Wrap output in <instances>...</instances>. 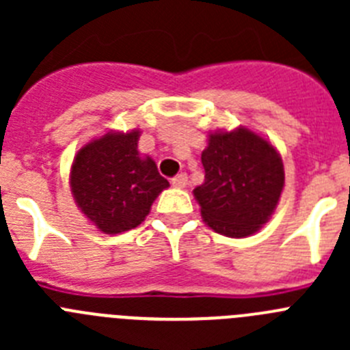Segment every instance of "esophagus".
I'll list each match as a JSON object with an SVG mask.
<instances>
[{
  "label": "esophagus",
  "mask_w": 350,
  "mask_h": 350,
  "mask_svg": "<svg viewBox=\"0 0 350 350\" xmlns=\"http://www.w3.org/2000/svg\"><path fill=\"white\" fill-rule=\"evenodd\" d=\"M172 185L173 187H178V189L185 187V185H187V175H185V173H180V175H177V177H173Z\"/></svg>",
  "instance_id": "obj_1"
}]
</instances>
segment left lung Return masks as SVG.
Returning <instances> with one entry per match:
<instances>
[{
    "instance_id": "obj_1",
    "label": "left lung",
    "mask_w": 350,
    "mask_h": 350,
    "mask_svg": "<svg viewBox=\"0 0 350 350\" xmlns=\"http://www.w3.org/2000/svg\"><path fill=\"white\" fill-rule=\"evenodd\" d=\"M205 182L193 191L215 233L243 238L271 217L284 189L277 148L247 128L215 131L202 154Z\"/></svg>"
}]
</instances>
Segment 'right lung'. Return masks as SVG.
<instances>
[{
	"label": "right lung",
	"mask_w": 350,
	"mask_h": 350,
	"mask_svg": "<svg viewBox=\"0 0 350 350\" xmlns=\"http://www.w3.org/2000/svg\"><path fill=\"white\" fill-rule=\"evenodd\" d=\"M140 131H110L83 145L70 172L71 194L100 231L117 234L144 222L168 180L138 152Z\"/></svg>",
	"instance_id": "1"
}]
</instances>
